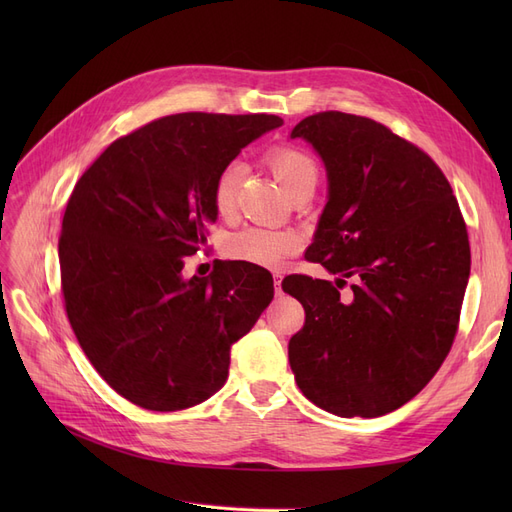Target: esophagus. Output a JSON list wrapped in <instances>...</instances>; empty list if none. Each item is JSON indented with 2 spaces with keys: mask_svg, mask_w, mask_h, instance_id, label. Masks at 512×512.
Instances as JSON below:
<instances>
[{
  "mask_svg": "<svg viewBox=\"0 0 512 512\" xmlns=\"http://www.w3.org/2000/svg\"><path fill=\"white\" fill-rule=\"evenodd\" d=\"M273 286H275V294H282V275L280 273H275Z\"/></svg>",
  "mask_w": 512,
  "mask_h": 512,
  "instance_id": "obj_1",
  "label": "esophagus"
}]
</instances>
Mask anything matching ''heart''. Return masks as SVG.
<instances>
[{
    "mask_svg": "<svg viewBox=\"0 0 512 512\" xmlns=\"http://www.w3.org/2000/svg\"><path fill=\"white\" fill-rule=\"evenodd\" d=\"M267 166L275 179L280 181L284 192L292 198L303 192H314L320 168L309 151L294 145H277L267 151ZM243 179V166L232 162L226 164L213 181V209L222 220H232L239 207V185ZM301 250V235L294 230L280 228H243L226 241V254L232 260L250 262V265L277 269L286 258Z\"/></svg>",
    "mask_w": 512,
    "mask_h": 512,
    "instance_id": "heart-1",
    "label": "heart"
}]
</instances>
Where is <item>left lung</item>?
Instances as JSON below:
<instances>
[{
    "label": "left lung",
    "instance_id": "1",
    "mask_svg": "<svg viewBox=\"0 0 512 512\" xmlns=\"http://www.w3.org/2000/svg\"><path fill=\"white\" fill-rule=\"evenodd\" d=\"M290 136L312 143L329 175L307 260L342 275L337 286L307 275L282 282L305 309L288 344L290 369L322 410L389 414L451 352L470 277L466 222L440 166L374 119L324 111Z\"/></svg>",
    "mask_w": 512,
    "mask_h": 512
}]
</instances>
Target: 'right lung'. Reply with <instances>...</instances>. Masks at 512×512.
<instances>
[{
  "instance_id": "add662e5",
  "label": "right lung",
  "mask_w": 512,
  "mask_h": 512,
  "mask_svg": "<svg viewBox=\"0 0 512 512\" xmlns=\"http://www.w3.org/2000/svg\"><path fill=\"white\" fill-rule=\"evenodd\" d=\"M275 115L179 113L108 145L76 181L59 235L61 292L83 352L113 391L175 412L218 393L241 339L273 299V277L218 262L183 280L207 243L213 181Z\"/></svg>"
}]
</instances>
